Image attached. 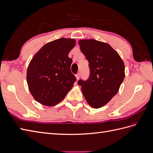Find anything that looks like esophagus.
Here are the masks:
<instances>
[{
	"mask_svg": "<svg viewBox=\"0 0 153 153\" xmlns=\"http://www.w3.org/2000/svg\"><path fill=\"white\" fill-rule=\"evenodd\" d=\"M75 76H76V80H78V79H79L80 78V73H77L76 75H75Z\"/></svg>",
	"mask_w": 153,
	"mask_h": 153,
	"instance_id": "esophagus-1",
	"label": "esophagus"
}]
</instances>
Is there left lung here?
Returning <instances> with one entry per match:
<instances>
[{
	"label": "left lung",
	"mask_w": 153,
	"mask_h": 153,
	"mask_svg": "<svg viewBox=\"0 0 153 153\" xmlns=\"http://www.w3.org/2000/svg\"><path fill=\"white\" fill-rule=\"evenodd\" d=\"M80 50L89 62L90 75L78 84L90 106L99 108L116 94L124 78V64L110 46L93 39L80 40Z\"/></svg>",
	"instance_id": "8db88e82"
}]
</instances>
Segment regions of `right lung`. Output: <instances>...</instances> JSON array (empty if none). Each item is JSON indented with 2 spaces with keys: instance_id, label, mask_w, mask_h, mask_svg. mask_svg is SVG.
Wrapping results in <instances>:
<instances>
[{
  "instance_id": "1",
  "label": "right lung",
  "mask_w": 153,
  "mask_h": 153,
  "mask_svg": "<svg viewBox=\"0 0 153 153\" xmlns=\"http://www.w3.org/2000/svg\"><path fill=\"white\" fill-rule=\"evenodd\" d=\"M75 40L61 38L45 45L30 61L27 71L29 91L36 101L46 106L61 101L71 90L76 78L68 57Z\"/></svg>"
}]
</instances>
